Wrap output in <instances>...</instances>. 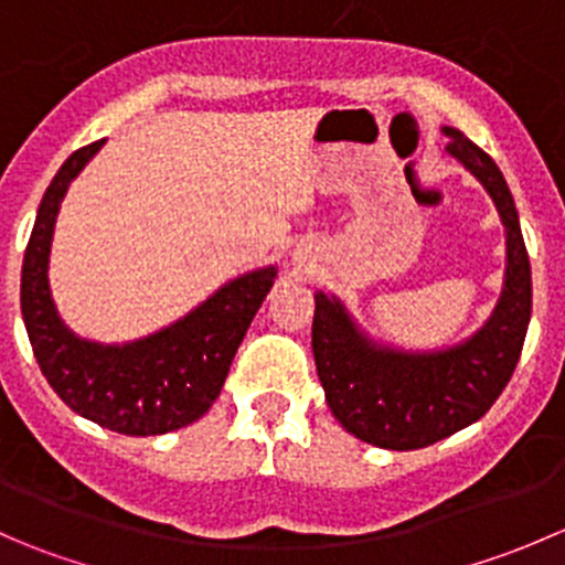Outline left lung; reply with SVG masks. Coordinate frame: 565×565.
<instances>
[{"mask_svg":"<svg viewBox=\"0 0 565 565\" xmlns=\"http://www.w3.org/2000/svg\"><path fill=\"white\" fill-rule=\"evenodd\" d=\"M443 134L448 152L483 182L505 226V289L487 328L457 350L404 355L361 339L339 300L315 298L311 347L328 407L358 440L391 451L426 448L487 415L520 363L533 303L527 248L498 163L459 130Z\"/></svg>","mask_w":565,"mask_h":565,"instance_id":"obj_1","label":"left lung"}]
</instances>
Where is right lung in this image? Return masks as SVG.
<instances>
[{
  "label": "right lung",
  "instance_id": "1",
  "mask_svg": "<svg viewBox=\"0 0 565 565\" xmlns=\"http://www.w3.org/2000/svg\"><path fill=\"white\" fill-rule=\"evenodd\" d=\"M100 147L104 139L73 152L40 202L21 267V315L40 372L73 413L119 435H167L213 407L276 270L226 284L193 315L136 344L78 341L56 317L45 270L62 196Z\"/></svg>",
  "mask_w": 565,
  "mask_h": 565
}]
</instances>
